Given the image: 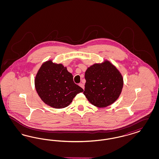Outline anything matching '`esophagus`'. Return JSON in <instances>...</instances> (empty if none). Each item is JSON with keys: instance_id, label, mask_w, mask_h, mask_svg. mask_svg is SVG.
Returning <instances> with one entry per match:
<instances>
[{"instance_id": "obj_1", "label": "esophagus", "mask_w": 159, "mask_h": 159, "mask_svg": "<svg viewBox=\"0 0 159 159\" xmlns=\"http://www.w3.org/2000/svg\"><path fill=\"white\" fill-rule=\"evenodd\" d=\"M79 85L83 89H84V84H83V83H79Z\"/></svg>"}]
</instances>
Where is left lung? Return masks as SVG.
<instances>
[{
  "label": "left lung",
  "mask_w": 159,
  "mask_h": 159,
  "mask_svg": "<svg viewBox=\"0 0 159 159\" xmlns=\"http://www.w3.org/2000/svg\"><path fill=\"white\" fill-rule=\"evenodd\" d=\"M86 83L83 94L93 106L104 108L119 97L123 79L117 68L108 61L94 64L85 72Z\"/></svg>",
  "instance_id": "obj_1"
}]
</instances>
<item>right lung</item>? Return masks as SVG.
<instances>
[{"instance_id": "right-lung-1", "label": "right lung", "mask_w": 159, "mask_h": 159, "mask_svg": "<svg viewBox=\"0 0 159 159\" xmlns=\"http://www.w3.org/2000/svg\"><path fill=\"white\" fill-rule=\"evenodd\" d=\"M39 96L46 104L55 108L69 106L76 95L83 89L73 81V76L61 64L51 60L44 62L35 77Z\"/></svg>"}]
</instances>
